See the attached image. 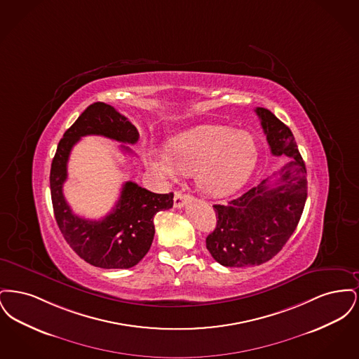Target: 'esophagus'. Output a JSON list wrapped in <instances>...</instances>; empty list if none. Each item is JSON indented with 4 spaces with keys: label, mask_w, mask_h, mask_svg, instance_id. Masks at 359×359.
Wrapping results in <instances>:
<instances>
[{
    "label": "esophagus",
    "mask_w": 359,
    "mask_h": 359,
    "mask_svg": "<svg viewBox=\"0 0 359 359\" xmlns=\"http://www.w3.org/2000/svg\"><path fill=\"white\" fill-rule=\"evenodd\" d=\"M189 199H191V196L187 195V194H183V192H180V191H176V192H175V196H173V205H175L176 208H180V207H183V205H186Z\"/></svg>",
    "instance_id": "1"
}]
</instances>
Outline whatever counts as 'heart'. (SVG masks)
Returning a JSON list of instances; mask_svg holds the SVG:
<instances>
[{"instance_id": "heart-1", "label": "heart", "mask_w": 359, "mask_h": 359, "mask_svg": "<svg viewBox=\"0 0 359 359\" xmlns=\"http://www.w3.org/2000/svg\"><path fill=\"white\" fill-rule=\"evenodd\" d=\"M258 160L255 137L231 128L205 125L175 137L168 151L145 152L148 167L161 179L173 180L176 172L195 173L205 195L222 198L238 189L252 175Z\"/></svg>"}]
</instances>
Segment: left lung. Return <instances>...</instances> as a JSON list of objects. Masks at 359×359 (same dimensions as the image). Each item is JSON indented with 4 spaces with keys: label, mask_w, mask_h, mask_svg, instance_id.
Here are the masks:
<instances>
[{
    "label": "left lung",
    "mask_w": 359,
    "mask_h": 359,
    "mask_svg": "<svg viewBox=\"0 0 359 359\" xmlns=\"http://www.w3.org/2000/svg\"><path fill=\"white\" fill-rule=\"evenodd\" d=\"M257 116L273 156L290 158L280 171L264 179L227 205H215V230L205 246L223 266L246 268L272 259L287 243L307 201V170L290 128L264 107Z\"/></svg>",
    "instance_id": "obj_1"
}]
</instances>
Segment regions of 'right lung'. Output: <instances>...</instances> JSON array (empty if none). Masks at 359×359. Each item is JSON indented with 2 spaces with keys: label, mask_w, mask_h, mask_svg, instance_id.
Segmentation results:
<instances>
[{
  "label": "right lung",
  "mask_w": 359,
  "mask_h": 359,
  "mask_svg": "<svg viewBox=\"0 0 359 359\" xmlns=\"http://www.w3.org/2000/svg\"><path fill=\"white\" fill-rule=\"evenodd\" d=\"M107 137L123 144H136V126L103 102L90 104L66 130L52 160L50 186L56 223L71 249L90 265L103 269H128L149 252L154 237V217L173 205V194H154L126 182L114 208L100 221L72 212L63 195L67 163L72 147L83 136ZM125 152L129 147L121 145Z\"/></svg>",
  "instance_id": "obj_1"
}]
</instances>
